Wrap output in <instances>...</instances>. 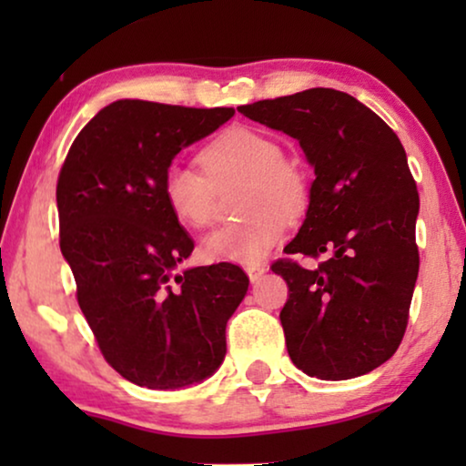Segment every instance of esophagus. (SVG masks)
<instances>
[{
  "instance_id": "esophagus-1",
  "label": "esophagus",
  "mask_w": 466,
  "mask_h": 466,
  "mask_svg": "<svg viewBox=\"0 0 466 466\" xmlns=\"http://www.w3.org/2000/svg\"><path fill=\"white\" fill-rule=\"evenodd\" d=\"M265 271H267L265 265H250V267H246V273H248V278H250V282H258V279L265 276Z\"/></svg>"
}]
</instances>
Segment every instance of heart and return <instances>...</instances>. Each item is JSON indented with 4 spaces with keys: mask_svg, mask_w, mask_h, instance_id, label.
Listing matches in <instances>:
<instances>
[{
    "mask_svg": "<svg viewBox=\"0 0 466 466\" xmlns=\"http://www.w3.org/2000/svg\"><path fill=\"white\" fill-rule=\"evenodd\" d=\"M199 169L174 163L165 169L163 197L177 222L203 228L214 218L216 190L241 182L235 225L222 227L201 241L203 257L214 263L254 265L267 257L286 227L308 201V184L297 165L284 161L276 139L250 127L222 131L201 152Z\"/></svg>",
    "mask_w": 466,
    "mask_h": 466,
    "instance_id": "heart-1",
    "label": "heart"
}]
</instances>
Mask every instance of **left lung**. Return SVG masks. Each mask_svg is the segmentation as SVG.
I'll return each mask as SVG.
<instances>
[{"label":"left lung","mask_w":466,"mask_h":466,"mask_svg":"<svg viewBox=\"0 0 466 466\" xmlns=\"http://www.w3.org/2000/svg\"><path fill=\"white\" fill-rule=\"evenodd\" d=\"M254 123L295 137L314 167L309 206L278 260L289 284L279 311L292 362L309 378L350 380L397 352L418 279L420 197L397 133L352 95L309 88L239 106Z\"/></svg>","instance_id":"1"}]
</instances>
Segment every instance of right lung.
I'll return each mask as SVG.
<instances>
[{
	"label": "right lung",
	"instance_id": "obj_1",
	"mask_svg": "<svg viewBox=\"0 0 466 466\" xmlns=\"http://www.w3.org/2000/svg\"><path fill=\"white\" fill-rule=\"evenodd\" d=\"M233 114L118 99L78 133L56 182L61 252L82 314L106 360L150 390L216 373L227 322L250 284L231 263L177 273L195 244L163 197L177 152Z\"/></svg>",
	"mask_w": 466,
	"mask_h": 466
}]
</instances>
